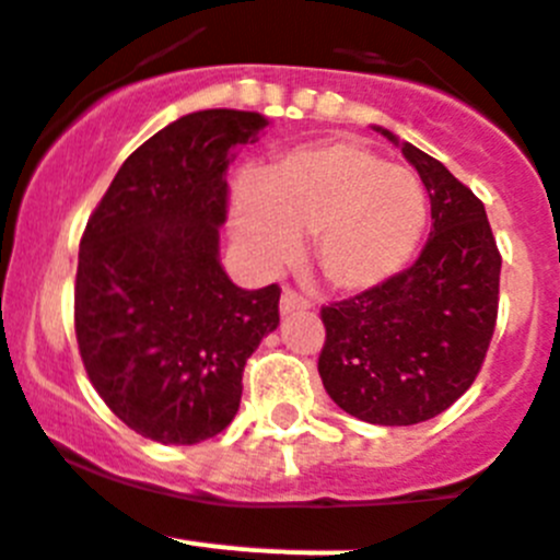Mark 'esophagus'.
Segmentation results:
<instances>
[{
	"label": "esophagus",
	"mask_w": 560,
	"mask_h": 560,
	"mask_svg": "<svg viewBox=\"0 0 560 560\" xmlns=\"http://www.w3.org/2000/svg\"><path fill=\"white\" fill-rule=\"evenodd\" d=\"M307 299H301L295 290H290V287H284V293H281V301H279V310L281 315H293L299 313V310H307Z\"/></svg>",
	"instance_id": "34e87169"
}]
</instances>
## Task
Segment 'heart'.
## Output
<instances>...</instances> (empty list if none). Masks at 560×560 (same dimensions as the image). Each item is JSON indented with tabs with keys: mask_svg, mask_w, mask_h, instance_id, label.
I'll list each match as a JSON object with an SVG mask.
<instances>
[{
	"mask_svg": "<svg viewBox=\"0 0 560 560\" xmlns=\"http://www.w3.org/2000/svg\"><path fill=\"white\" fill-rule=\"evenodd\" d=\"M428 222L425 188L354 140L301 145L276 160L261 183L233 191L231 225L259 267H279L313 236L320 279L338 293H366L415 256Z\"/></svg>",
	"mask_w": 560,
	"mask_h": 560,
	"instance_id": "1",
	"label": "heart"
}]
</instances>
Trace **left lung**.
<instances>
[{"instance_id":"left-lung-1","label":"left lung","mask_w":560,"mask_h":560,"mask_svg":"<svg viewBox=\"0 0 560 560\" xmlns=\"http://www.w3.org/2000/svg\"><path fill=\"white\" fill-rule=\"evenodd\" d=\"M431 199L420 259L354 299L320 310L327 343L318 374L347 415L417 425L454 406L482 369L499 313L502 256L485 206L454 174L397 140Z\"/></svg>"}]
</instances>
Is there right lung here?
<instances>
[{"label": "right lung", "mask_w": 560, "mask_h": 560, "mask_svg": "<svg viewBox=\"0 0 560 560\" xmlns=\"http://www.w3.org/2000/svg\"><path fill=\"white\" fill-rule=\"evenodd\" d=\"M267 124L240 109L183 115L126 158L86 222L81 361L115 417L163 445L231 425L247 358L279 327V287L242 290L220 261L228 165Z\"/></svg>", "instance_id": "right-lung-1"}]
</instances>
